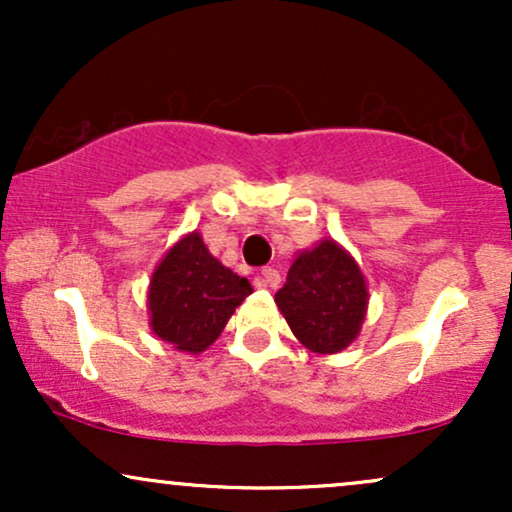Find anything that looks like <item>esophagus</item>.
<instances>
[{
	"label": "esophagus",
	"instance_id": "esophagus-1",
	"mask_svg": "<svg viewBox=\"0 0 512 512\" xmlns=\"http://www.w3.org/2000/svg\"><path fill=\"white\" fill-rule=\"evenodd\" d=\"M255 284L260 286V289H276V286L281 284V276H279V272H276V269H272V267H264L262 272L257 274Z\"/></svg>",
	"mask_w": 512,
	"mask_h": 512
}]
</instances>
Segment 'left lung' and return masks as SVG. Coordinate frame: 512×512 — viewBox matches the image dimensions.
Returning a JSON list of instances; mask_svg holds the SVG:
<instances>
[{
    "label": "left lung",
    "mask_w": 512,
    "mask_h": 512,
    "mask_svg": "<svg viewBox=\"0 0 512 512\" xmlns=\"http://www.w3.org/2000/svg\"><path fill=\"white\" fill-rule=\"evenodd\" d=\"M274 301L305 349L339 354L356 342L366 320L368 284L354 255L322 238L298 252Z\"/></svg>",
    "instance_id": "1"
}]
</instances>
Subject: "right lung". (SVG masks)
I'll list each match as a JSON object with an SVG mask.
<instances>
[{"label": "right lung", "mask_w": 512, "mask_h": 512, "mask_svg": "<svg viewBox=\"0 0 512 512\" xmlns=\"http://www.w3.org/2000/svg\"><path fill=\"white\" fill-rule=\"evenodd\" d=\"M252 293L250 281L211 255L199 231L185 233L156 264L146 293L149 327L182 354H202Z\"/></svg>", "instance_id": "obj_1"}]
</instances>
